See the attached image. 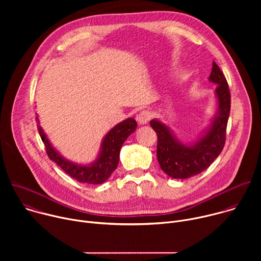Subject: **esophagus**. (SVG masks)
Wrapping results in <instances>:
<instances>
[{"mask_svg":"<svg viewBox=\"0 0 261 261\" xmlns=\"http://www.w3.org/2000/svg\"><path fill=\"white\" fill-rule=\"evenodd\" d=\"M151 118H152V115L148 113V111L142 110V111H140L139 115L136 117V120H137L139 125H145V124L148 123V121L151 120Z\"/></svg>","mask_w":261,"mask_h":261,"instance_id":"obj_1","label":"esophagus"}]
</instances>
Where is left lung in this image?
I'll list each match as a JSON object with an SVG mask.
<instances>
[{
    "mask_svg": "<svg viewBox=\"0 0 261 261\" xmlns=\"http://www.w3.org/2000/svg\"><path fill=\"white\" fill-rule=\"evenodd\" d=\"M210 82L218 85V111L205 134L190 145L182 144L170 129L158 120L150 122L158 136L157 159L161 169L172 178H188L206 169L221 154L226 140L230 113V92L224 74L213 62Z\"/></svg>",
    "mask_w": 261,
    "mask_h": 261,
    "instance_id": "obj_1",
    "label": "left lung"
}]
</instances>
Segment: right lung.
<instances>
[{
    "label": "right lung",
    "instance_id": "obj_1",
    "mask_svg": "<svg viewBox=\"0 0 261 261\" xmlns=\"http://www.w3.org/2000/svg\"><path fill=\"white\" fill-rule=\"evenodd\" d=\"M38 121V118H36ZM137 127L134 119H127L111 129L103 139L101 152L94 163L91 165H79L63 158L51 146L40 125L38 131L45 145L46 154L50 160L57 163L67 174L80 182L99 185L104 182L113 173L120 160V151L124 141L131 135Z\"/></svg>",
    "mask_w": 261,
    "mask_h": 261
}]
</instances>
